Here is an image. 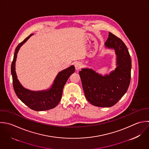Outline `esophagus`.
<instances>
[{"label":"esophagus","instance_id":"obj_1","mask_svg":"<svg viewBox=\"0 0 149 149\" xmlns=\"http://www.w3.org/2000/svg\"><path fill=\"white\" fill-rule=\"evenodd\" d=\"M74 65H75V70H76L77 71H78V70L81 68V67H82V64H81V63H79V62H77V63H75V64H74Z\"/></svg>","mask_w":149,"mask_h":149}]
</instances>
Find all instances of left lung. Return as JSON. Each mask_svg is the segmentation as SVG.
<instances>
[{"label": "left lung", "instance_id": "obj_1", "mask_svg": "<svg viewBox=\"0 0 149 149\" xmlns=\"http://www.w3.org/2000/svg\"><path fill=\"white\" fill-rule=\"evenodd\" d=\"M104 47L115 51L117 66L115 70L109 74L102 75L91 68H85L79 74L88 101L95 106L110 107L127 92L130 84L132 64L126 45L111 32Z\"/></svg>", "mask_w": 149, "mask_h": 149}]
</instances>
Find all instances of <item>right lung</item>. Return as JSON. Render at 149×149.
<instances>
[{
	"mask_svg": "<svg viewBox=\"0 0 149 149\" xmlns=\"http://www.w3.org/2000/svg\"><path fill=\"white\" fill-rule=\"evenodd\" d=\"M31 34L16 47L11 66V73L15 93L17 97L29 108L35 111L48 110L56 107L59 103L63 94V88L70 75L75 72L74 65L59 72L49 89L33 91L25 88L17 78L15 72V61L19 48L32 35Z\"/></svg>",
	"mask_w": 149,
	"mask_h": 149,
	"instance_id": "1",
	"label": "right lung"
}]
</instances>
